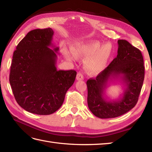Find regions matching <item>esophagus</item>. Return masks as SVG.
<instances>
[{"instance_id": "esophagus-1", "label": "esophagus", "mask_w": 152, "mask_h": 152, "mask_svg": "<svg viewBox=\"0 0 152 152\" xmlns=\"http://www.w3.org/2000/svg\"><path fill=\"white\" fill-rule=\"evenodd\" d=\"M77 80H83V75L82 72H78L76 76Z\"/></svg>"}]
</instances>
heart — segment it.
Returning a JSON list of instances; mask_svg holds the SVG:
<instances>
[{
    "label": "heart",
    "mask_w": 152,
    "mask_h": 152,
    "mask_svg": "<svg viewBox=\"0 0 152 152\" xmlns=\"http://www.w3.org/2000/svg\"><path fill=\"white\" fill-rule=\"evenodd\" d=\"M102 44L97 40H88L76 42L71 48L75 57L86 59V69L91 74H98L104 69L112 53L111 44ZM68 59H72L71 55L65 51Z\"/></svg>",
    "instance_id": "b5f03b06"
}]
</instances>
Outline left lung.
<instances>
[{
	"mask_svg": "<svg viewBox=\"0 0 152 152\" xmlns=\"http://www.w3.org/2000/svg\"><path fill=\"white\" fill-rule=\"evenodd\" d=\"M117 57L95 79L87 81L88 104L96 117L114 118L134 107L144 79V60L141 51L125 40H118ZM118 81L124 93L112 100L105 94L110 82Z\"/></svg>",
	"mask_w": 152,
	"mask_h": 152,
	"instance_id": "left-lung-1",
	"label": "left lung"
}]
</instances>
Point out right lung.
<instances>
[{
	"mask_svg": "<svg viewBox=\"0 0 152 152\" xmlns=\"http://www.w3.org/2000/svg\"><path fill=\"white\" fill-rule=\"evenodd\" d=\"M53 34L51 28L31 31L12 57L9 80L14 97L21 108L38 115L51 114L62 106L77 74L57 70L59 48L52 43Z\"/></svg>",
	"mask_w": 152,
	"mask_h": 152,
	"instance_id": "add662e5",
	"label": "right lung"
}]
</instances>
